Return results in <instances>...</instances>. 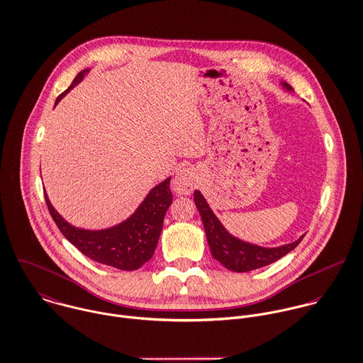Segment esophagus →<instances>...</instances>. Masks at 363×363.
Instances as JSON below:
<instances>
[{
  "label": "esophagus",
  "mask_w": 363,
  "mask_h": 363,
  "mask_svg": "<svg viewBox=\"0 0 363 363\" xmlns=\"http://www.w3.org/2000/svg\"><path fill=\"white\" fill-rule=\"evenodd\" d=\"M197 184V176L193 169L183 167L180 169L174 179H173V187L179 194H190Z\"/></svg>",
  "instance_id": "esophagus-1"
}]
</instances>
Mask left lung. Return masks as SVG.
Listing matches in <instances>:
<instances>
[{
    "mask_svg": "<svg viewBox=\"0 0 363 363\" xmlns=\"http://www.w3.org/2000/svg\"><path fill=\"white\" fill-rule=\"evenodd\" d=\"M287 90H291V87L286 83H281ZM194 203L199 208V213L203 220V225L206 230L207 241L210 245V250L214 259H217L223 266L233 272H249L253 269H259L263 266H267L284 255H287L290 250H293L301 240L281 245L277 247H263L257 246L249 242H243L235 237H233L220 223V220L216 217V214L211 211L210 206L207 204L203 194L196 190L194 191Z\"/></svg>",
    "mask_w": 363,
    "mask_h": 363,
    "instance_id": "8db88e82",
    "label": "left lung"
}]
</instances>
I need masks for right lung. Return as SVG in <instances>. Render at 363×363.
<instances>
[{
    "mask_svg": "<svg viewBox=\"0 0 363 363\" xmlns=\"http://www.w3.org/2000/svg\"><path fill=\"white\" fill-rule=\"evenodd\" d=\"M87 72L86 69L74 77L70 87L56 99L55 106L83 80ZM172 199L170 177H167L149 191L128 220L107 230L90 231L76 228L65 221L45 193L48 210L65 238L87 257L121 270H136L153 256Z\"/></svg>",
    "mask_w": 363,
    "mask_h": 363,
    "instance_id": "1",
    "label": "right lung"
}]
</instances>
